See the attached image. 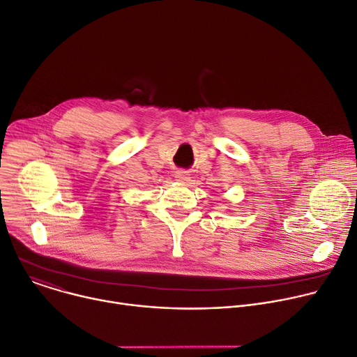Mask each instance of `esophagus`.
I'll use <instances>...</instances> for the list:
<instances>
[{
  "instance_id": "esophagus-1",
  "label": "esophagus",
  "mask_w": 357,
  "mask_h": 357,
  "mask_svg": "<svg viewBox=\"0 0 357 357\" xmlns=\"http://www.w3.org/2000/svg\"><path fill=\"white\" fill-rule=\"evenodd\" d=\"M175 178H176V181L186 183V182L190 179V175H189V172H186V171H176V172H175Z\"/></svg>"
}]
</instances>
